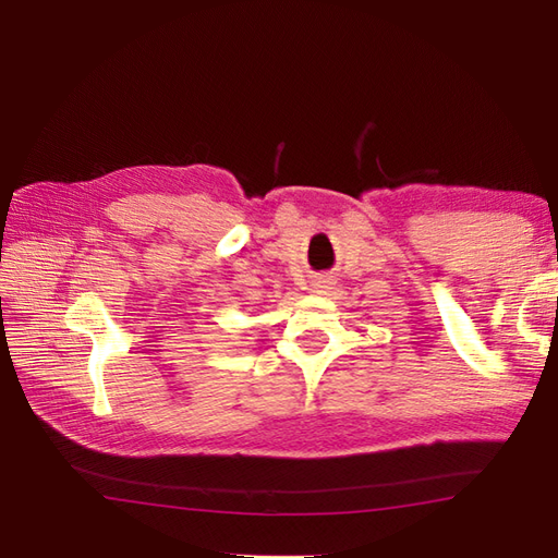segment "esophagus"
Instances as JSON below:
<instances>
[{
  "mask_svg": "<svg viewBox=\"0 0 558 558\" xmlns=\"http://www.w3.org/2000/svg\"><path fill=\"white\" fill-rule=\"evenodd\" d=\"M318 286H320V289H324V286H326V283H318Z\"/></svg>",
  "mask_w": 558,
  "mask_h": 558,
  "instance_id": "esophagus-1",
  "label": "esophagus"
}]
</instances>
